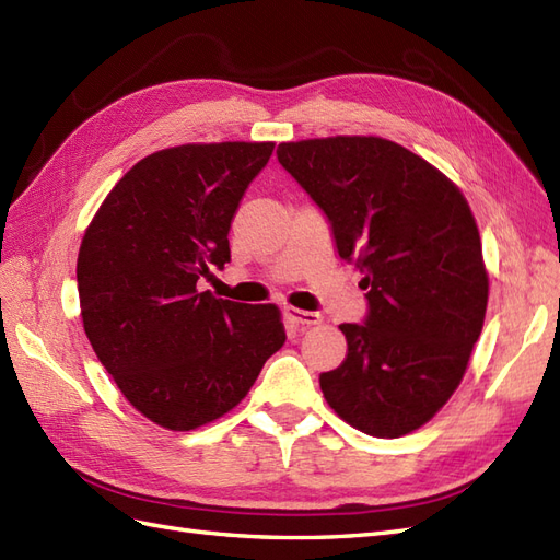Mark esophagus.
<instances>
[{
  "label": "esophagus",
  "mask_w": 560,
  "mask_h": 560,
  "mask_svg": "<svg viewBox=\"0 0 560 560\" xmlns=\"http://www.w3.org/2000/svg\"><path fill=\"white\" fill-rule=\"evenodd\" d=\"M285 317H289L298 326H317V324H322L319 312H307V310H298V307H285Z\"/></svg>",
  "instance_id": "34e87169"
}]
</instances>
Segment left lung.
I'll use <instances>...</instances> for the list:
<instances>
[{"label": "left lung", "instance_id": "1", "mask_svg": "<svg viewBox=\"0 0 560 560\" xmlns=\"http://www.w3.org/2000/svg\"><path fill=\"white\" fill-rule=\"evenodd\" d=\"M279 163L362 271L369 314L340 324L348 357L319 376L342 421L374 438L428 423L462 383L487 310L476 218L458 186L381 137L285 141Z\"/></svg>", "mask_w": 560, "mask_h": 560}]
</instances>
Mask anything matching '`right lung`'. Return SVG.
<instances>
[{
    "label": "right lung",
    "instance_id": "add662e5",
    "mask_svg": "<svg viewBox=\"0 0 560 560\" xmlns=\"http://www.w3.org/2000/svg\"><path fill=\"white\" fill-rule=\"evenodd\" d=\"M271 151V141L155 151L113 186L82 236L84 334L127 402L167 430L224 417L285 342L277 305L196 285L232 260L229 226Z\"/></svg>",
    "mask_w": 560,
    "mask_h": 560
}]
</instances>
